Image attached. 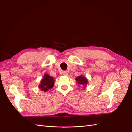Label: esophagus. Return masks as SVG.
<instances>
[{
    "instance_id": "obj_1",
    "label": "esophagus",
    "mask_w": 132,
    "mask_h": 132,
    "mask_svg": "<svg viewBox=\"0 0 132 132\" xmlns=\"http://www.w3.org/2000/svg\"><path fill=\"white\" fill-rule=\"evenodd\" d=\"M62 74L63 75H65V76L68 75V72H67V71H63Z\"/></svg>"
}]
</instances>
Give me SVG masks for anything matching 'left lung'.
<instances>
[{
    "label": "left lung",
    "instance_id": "1",
    "mask_svg": "<svg viewBox=\"0 0 132 132\" xmlns=\"http://www.w3.org/2000/svg\"><path fill=\"white\" fill-rule=\"evenodd\" d=\"M76 81H78V83L80 85H85L87 83V80L85 77H83L82 75L79 76L76 78Z\"/></svg>",
    "mask_w": 132,
    "mask_h": 132
}]
</instances>
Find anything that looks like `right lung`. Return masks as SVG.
<instances>
[{
    "label": "right lung",
    "instance_id": "add662e5",
    "mask_svg": "<svg viewBox=\"0 0 132 132\" xmlns=\"http://www.w3.org/2000/svg\"><path fill=\"white\" fill-rule=\"evenodd\" d=\"M54 81L53 77L48 74H45L41 81V84L39 85V88L41 90L46 92L52 88L54 86Z\"/></svg>",
    "mask_w": 132,
    "mask_h": 132
}]
</instances>
